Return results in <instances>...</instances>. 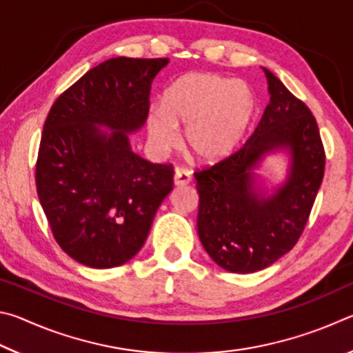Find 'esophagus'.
<instances>
[{"label":"esophagus","mask_w":353,"mask_h":353,"mask_svg":"<svg viewBox=\"0 0 353 353\" xmlns=\"http://www.w3.org/2000/svg\"><path fill=\"white\" fill-rule=\"evenodd\" d=\"M191 182V174L183 168H177L174 172V185L176 187H183Z\"/></svg>","instance_id":"1"}]
</instances>
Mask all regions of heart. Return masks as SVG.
Segmentation results:
<instances>
[{"mask_svg": "<svg viewBox=\"0 0 353 353\" xmlns=\"http://www.w3.org/2000/svg\"><path fill=\"white\" fill-rule=\"evenodd\" d=\"M254 112V97L248 83L214 73L182 76L163 97L162 107L146 117L148 137L160 154L179 145L202 163L225 159L240 143Z\"/></svg>", "mask_w": 353, "mask_h": 353, "instance_id": "obj_1", "label": "heart"}]
</instances>
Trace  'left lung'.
Segmentation results:
<instances>
[{
	"instance_id": "1",
	"label": "left lung",
	"mask_w": 353,
	"mask_h": 353,
	"mask_svg": "<svg viewBox=\"0 0 353 353\" xmlns=\"http://www.w3.org/2000/svg\"><path fill=\"white\" fill-rule=\"evenodd\" d=\"M263 71L271 98L254 134L240 151L194 172L199 240L218 266L236 274L265 270L290 252L324 177V146L312 112L277 76ZM277 152L287 154L289 168L270 192L254 170Z\"/></svg>"
}]
</instances>
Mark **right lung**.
I'll use <instances>...</instances> for the list:
<instances>
[{"mask_svg": "<svg viewBox=\"0 0 353 353\" xmlns=\"http://www.w3.org/2000/svg\"><path fill=\"white\" fill-rule=\"evenodd\" d=\"M170 59L113 57L87 71L52 104L41 132L35 183L59 246L83 266L107 270L143 248L172 190L171 165L132 151L149 92Z\"/></svg>", "mask_w": 353, "mask_h": 353, "instance_id": "1", "label": "right lung"}]
</instances>
